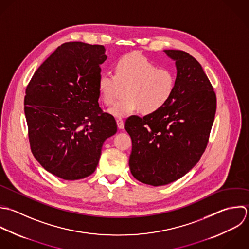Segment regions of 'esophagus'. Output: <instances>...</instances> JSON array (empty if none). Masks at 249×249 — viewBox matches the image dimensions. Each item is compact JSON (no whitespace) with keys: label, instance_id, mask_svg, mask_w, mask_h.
I'll return each instance as SVG.
<instances>
[{"label":"esophagus","instance_id":"esophagus-1","mask_svg":"<svg viewBox=\"0 0 249 249\" xmlns=\"http://www.w3.org/2000/svg\"><path fill=\"white\" fill-rule=\"evenodd\" d=\"M116 123H117V127L119 129H124V122H123V120L121 118H117L116 119Z\"/></svg>","mask_w":249,"mask_h":249}]
</instances>
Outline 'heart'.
<instances>
[{
	"label": "heart",
	"instance_id": "heart-1",
	"mask_svg": "<svg viewBox=\"0 0 249 249\" xmlns=\"http://www.w3.org/2000/svg\"><path fill=\"white\" fill-rule=\"evenodd\" d=\"M115 74L103 72L99 76L98 89L103 102L110 106L120 89L125 98L108 109L115 117H125L141 111L151 115L161 110L172 99L176 89L175 73L157 65L144 55L131 52L120 57L114 64Z\"/></svg>",
	"mask_w": 249,
	"mask_h": 249
}]
</instances>
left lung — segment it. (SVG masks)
I'll return each mask as SVG.
<instances>
[{"label":"left lung","instance_id":"obj_1","mask_svg":"<svg viewBox=\"0 0 249 249\" xmlns=\"http://www.w3.org/2000/svg\"><path fill=\"white\" fill-rule=\"evenodd\" d=\"M177 68L176 89L158 112L130 116L129 167L139 181L161 186L186 175L200 160L216 111V96L200 63L182 50L166 49Z\"/></svg>","mask_w":249,"mask_h":249}]
</instances>
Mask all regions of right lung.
I'll return each instance as SVG.
<instances>
[{"instance_id":"add662e5","label":"right lung","mask_w":249,"mask_h":249,"mask_svg":"<svg viewBox=\"0 0 249 249\" xmlns=\"http://www.w3.org/2000/svg\"><path fill=\"white\" fill-rule=\"evenodd\" d=\"M107 58L103 45L63 43L26 88L31 150L55 177L76 180L92 175L105 141L117 132L114 117L103 112L98 102L100 65Z\"/></svg>"}]
</instances>
